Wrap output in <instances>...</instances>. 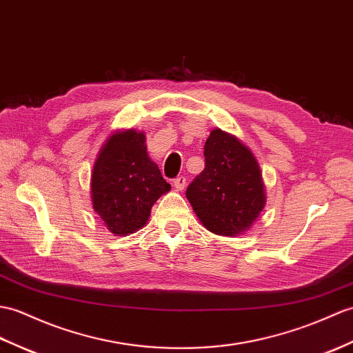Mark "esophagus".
<instances>
[{
    "label": "esophagus",
    "instance_id": "1",
    "mask_svg": "<svg viewBox=\"0 0 353 353\" xmlns=\"http://www.w3.org/2000/svg\"><path fill=\"white\" fill-rule=\"evenodd\" d=\"M174 188L177 191H183L185 188H186V177H183V176H179V177H176L174 179Z\"/></svg>",
    "mask_w": 353,
    "mask_h": 353
}]
</instances>
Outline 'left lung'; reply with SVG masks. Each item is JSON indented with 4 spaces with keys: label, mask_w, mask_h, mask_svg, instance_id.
<instances>
[{
    "label": "left lung",
    "mask_w": 353,
    "mask_h": 353,
    "mask_svg": "<svg viewBox=\"0 0 353 353\" xmlns=\"http://www.w3.org/2000/svg\"><path fill=\"white\" fill-rule=\"evenodd\" d=\"M194 212L209 232L242 234L266 204L259 163L247 145L214 129L204 144V170L186 190Z\"/></svg>",
    "instance_id": "left-lung-1"
}]
</instances>
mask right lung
<instances>
[{"mask_svg":"<svg viewBox=\"0 0 353 353\" xmlns=\"http://www.w3.org/2000/svg\"><path fill=\"white\" fill-rule=\"evenodd\" d=\"M170 190L147 154L144 132L129 129L106 139L93 167L92 201L111 233L128 236L144 227L153 204Z\"/></svg>","mask_w":353,"mask_h":353,"instance_id":"right-lung-1","label":"right lung"}]
</instances>
